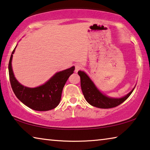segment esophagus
I'll list each match as a JSON object with an SVG mask.
<instances>
[{
  "mask_svg": "<svg viewBox=\"0 0 150 150\" xmlns=\"http://www.w3.org/2000/svg\"><path fill=\"white\" fill-rule=\"evenodd\" d=\"M82 69V66L80 65V64H77V65H75V73H77L78 71L79 70H81Z\"/></svg>",
  "mask_w": 150,
  "mask_h": 150,
  "instance_id": "34e87169",
  "label": "esophagus"
}]
</instances>
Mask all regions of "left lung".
Returning a JSON list of instances; mask_svg holds the SVG:
<instances>
[{"instance_id": "1", "label": "left lung", "mask_w": 150, "mask_h": 150, "mask_svg": "<svg viewBox=\"0 0 150 150\" xmlns=\"http://www.w3.org/2000/svg\"><path fill=\"white\" fill-rule=\"evenodd\" d=\"M81 78V87L86 101L92 106L98 108L109 109L117 107L124 102L132 93L135 87L126 96L122 98H111L99 91L93 82L83 71H78Z\"/></svg>"}]
</instances>
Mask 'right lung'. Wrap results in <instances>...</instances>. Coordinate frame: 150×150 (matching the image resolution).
<instances>
[{
	"mask_svg": "<svg viewBox=\"0 0 150 150\" xmlns=\"http://www.w3.org/2000/svg\"><path fill=\"white\" fill-rule=\"evenodd\" d=\"M15 48L12 52L8 63L9 79L14 93L23 103L33 110L44 111L55 108L60 103L63 87L68 78L73 73L75 67L57 73L41 86L25 87L17 81L12 69L11 62Z\"/></svg>",
	"mask_w": 150,
	"mask_h": 150,
	"instance_id": "1",
	"label": "right lung"
}]
</instances>
